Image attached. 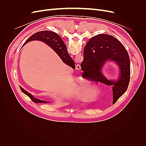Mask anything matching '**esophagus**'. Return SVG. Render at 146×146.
Returning a JSON list of instances; mask_svg holds the SVG:
<instances>
[{"label": "esophagus", "instance_id": "esophagus-1", "mask_svg": "<svg viewBox=\"0 0 146 146\" xmlns=\"http://www.w3.org/2000/svg\"><path fill=\"white\" fill-rule=\"evenodd\" d=\"M81 68V66H80V64H78L77 65H76V69H80Z\"/></svg>", "mask_w": 146, "mask_h": 146}]
</instances>
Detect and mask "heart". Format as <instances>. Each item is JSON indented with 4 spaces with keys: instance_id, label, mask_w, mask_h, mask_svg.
Returning <instances> with one entry per match:
<instances>
[{
    "instance_id": "1",
    "label": "heart",
    "mask_w": 146,
    "mask_h": 146,
    "mask_svg": "<svg viewBox=\"0 0 146 146\" xmlns=\"http://www.w3.org/2000/svg\"><path fill=\"white\" fill-rule=\"evenodd\" d=\"M78 90L80 92V94L82 96H84L86 94V96L90 98L94 92V88L92 86H89L86 82H80L78 85ZM87 93H86V92Z\"/></svg>"
}]
</instances>
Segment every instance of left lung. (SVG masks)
<instances>
[{"label":"left lung","mask_w":146,"mask_h":146,"mask_svg":"<svg viewBox=\"0 0 146 146\" xmlns=\"http://www.w3.org/2000/svg\"><path fill=\"white\" fill-rule=\"evenodd\" d=\"M81 68L83 74L91 80L112 87L113 104L127 91L130 78V63L125 47L116 38L107 34H99L90 39L85 46ZM113 61L118 66L119 78L110 80L102 72L104 64Z\"/></svg>","instance_id":"8db88e82"}]
</instances>
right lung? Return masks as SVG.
Segmentation results:
<instances>
[{
  "mask_svg": "<svg viewBox=\"0 0 146 146\" xmlns=\"http://www.w3.org/2000/svg\"><path fill=\"white\" fill-rule=\"evenodd\" d=\"M36 40L41 41L46 44L47 45L51 47L56 52V54H57V55L60 56V58L65 64L71 67L72 69L75 68L74 61L69 55L65 44L58 34L48 30L38 32L32 35L30 38H29L23 46L30 41ZM20 88L23 92L28 96L30 99L35 103H50L48 102L35 98L32 94H31L27 91H25L24 88L21 87H20Z\"/></svg>",
  "mask_w": 146,
  "mask_h": 146,
  "instance_id": "1",
  "label": "right lung"
}]
</instances>
